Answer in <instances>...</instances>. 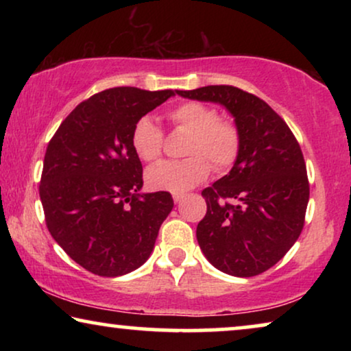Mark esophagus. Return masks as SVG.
Returning <instances> with one entry per match:
<instances>
[{
	"label": "esophagus",
	"instance_id": "obj_1",
	"mask_svg": "<svg viewBox=\"0 0 351 351\" xmlns=\"http://www.w3.org/2000/svg\"><path fill=\"white\" fill-rule=\"evenodd\" d=\"M172 198H174V203L179 204V203H182V201H184L185 196L184 195H174V196H172Z\"/></svg>",
	"mask_w": 351,
	"mask_h": 351
}]
</instances>
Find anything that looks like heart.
Wrapping results in <instances>:
<instances>
[{
  "label": "heart",
  "instance_id": "b5f03b06",
  "mask_svg": "<svg viewBox=\"0 0 351 351\" xmlns=\"http://www.w3.org/2000/svg\"><path fill=\"white\" fill-rule=\"evenodd\" d=\"M174 126L190 132L182 161H161L147 171V184L153 190L185 193L201 184L209 174L210 165L223 171L237 160L241 136L237 124L220 119L217 110L201 102H185L167 113ZM131 145L142 161L152 162L162 150V131L150 117L138 118L132 128Z\"/></svg>",
  "mask_w": 351,
  "mask_h": 351
}]
</instances>
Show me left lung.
Segmentation results:
<instances>
[{"mask_svg": "<svg viewBox=\"0 0 351 351\" xmlns=\"http://www.w3.org/2000/svg\"><path fill=\"white\" fill-rule=\"evenodd\" d=\"M219 104L239 129L232 171L203 190L208 213L196 227L206 258L227 275H261L280 262L304 228L310 186L294 134L270 105L233 86L176 90Z\"/></svg>", "mask_w": 351, "mask_h": 351, "instance_id": "obj_1", "label": "left lung"}]
</instances>
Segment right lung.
Returning a JSON list of instances; mask_svg holds the SVG:
<instances>
[{"mask_svg": "<svg viewBox=\"0 0 351 351\" xmlns=\"http://www.w3.org/2000/svg\"><path fill=\"white\" fill-rule=\"evenodd\" d=\"M174 90L113 88L81 102L45 155L40 198L56 243L86 270L114 278L137 270L174 208L171 193L142 191L132 128Z\"/></svg>", "mask_w": 351, "mask_h": 351, "instance_id": "add662e5", "label": "right lung"}]
</instances>
